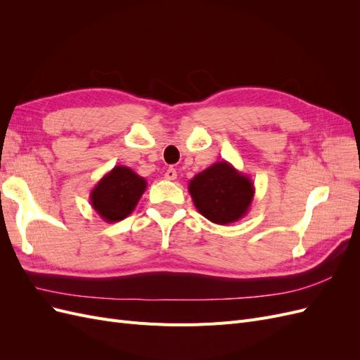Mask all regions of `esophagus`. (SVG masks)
<instances>
[{"label": "esophagus", "instance_id": "1", "mask_svg": "<svg viewBox=\"0 0 360 360\" xmlns=\"http://www.w3.org/2000/svg\"><path fill=\"white\" fill-rule=\"evenodd\" d=\"M165 177H167L168 180H176V179H177V171L174 169V168H168V169L165 171Z\"/></svg>", "mask_w": 360, "mask_h": 360}]
</instances>
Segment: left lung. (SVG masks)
Returning a JSON list of instances; mask_svg holds the SVG:
<instances>
[{"mask_svg":"<svg viewBox=\"0 0 360 360\" xmlns=\"http://www.w3.org/2000/svg\"><path fill=\"white\" fill-rule=\"evenodd\" d=\"M189 193L197 210L213 224L240 221L254 200V183L230 162L219 160L189 181Z\"/></svg>","mask_w":360,"mask_h":360,"instance_id":"8db88e82","label":"left lung"}]
</instances>
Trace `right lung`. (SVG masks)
<instances>
[{"mask_svg": "<svg viewBox=\"0 0 360 360\" xmlns=\"http://www.w3.org/2000/svg\"><path fill=\"white\" fill-rule=\"evenodd\" d=\"M146 188L144 177L127 167L117 165L91 189L90 204L105 222L123 221L135 210Z\"/></svg>", "mask_w": 360, "mask_h": 360, "instance_id": "right-lung-1", "label": "right lung"}]
</instances>
